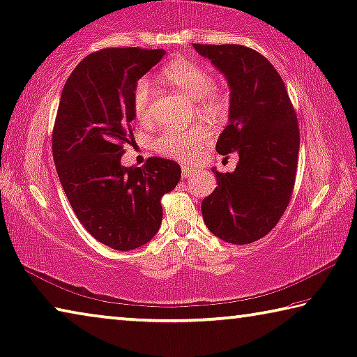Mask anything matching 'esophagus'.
Segmentation results:
<instances>
[{
  "mask_svg": "<svg viewBox=\"0 0 357 357\" xmlns=\"http://www.w3.org/2000/svg\"><path fill=\"white\" fill-rule=\"evenodd\" d=\"M195 173H197V169H194V168H189V167H183V178H184V179H189V178H192V176H194Z\"/></svg>",
  "mask_w": 357,
  "mask_h": 357,
  "instance_id": "esophagus-1",
  "label": "esophagus"
}]
</instances>
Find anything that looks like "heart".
I'll return each instance as SVG.
<instances>
[{
    "label": "heart",
    "mask_w": 357,
    "mask_h": 357,
    "mask_svg": "<svg viewBox=\"0 0 357 357\" xmlns=\"http://www.w3.org/2000/svg\"><path fill=\"white\" fill-rule=\"evenodd\" d=\"M162 77L169 86L179 89L190 98H199L197 109L203 116L222 119L227 116L230 101L222 90L214 86V76L206 66L190 59H176L169 61L162 70ZM154 92L149 79L141 77L133 89L135 114L141 122H148L152 117ZM211 132L206 127L197 126L189 130H167L154 141L155 149L163 155L194 160L202 148L209 143Z\"/></svg>",
    "instance_id": "obj_1"
}]
</instances>
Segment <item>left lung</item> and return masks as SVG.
I'll return each mask as SVG.
<instances>
[{
	"mask_svg": "<svg viewBox=\"0 0 357 357\" xmlns=\"http://www.w3.org/2000/svg\"><path fill=\"white\" fill-rule=\"evenodd\" d=\"M194 49L230 87L229 126L216 151L240 157L235 172L213 168L218 188L203 199V220L218 238L248 245L267 235L289 205L301 146L297 116L284 82L264 55L240 44Z\"/></svg>",
	"mask_w": 357,
	"mask_h": 357,
	"instance_id": "8db88e82",
	"label": "left lung"
}]
</instances>
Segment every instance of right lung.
Returning a JSON list of instances; mask_svg holds the SVG:
<instances>
[{
	"instance_id": "right-lung-1",
	"label": "right lung",
	"mask_w": 357,
	"mask_h": 357,
	"mask_svg": "<svg viewBox=\"0 0 357 357\" xmlns=\"http://www.w3.org/2000/svg\"><path fill=\"white\" fill-rule=\"evenodd\" d=\"M163 55V49L139 47L87 55L68 77L56 111L52 154L61 188L89 234L117 251L154 238L162 197L181 179V167L168 158L121 165L137 117L133 89Z\"/></svg>"
}]
</instances>
